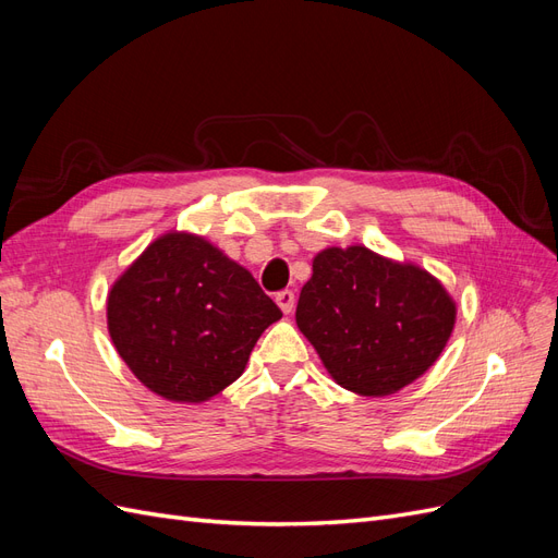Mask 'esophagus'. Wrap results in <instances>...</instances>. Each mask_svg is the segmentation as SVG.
<instances>
[{
	"label": "esophagus",
	"mask_w": 558,
	"mask_h": 558,
	"mask_svg": "<svg viewBox=\"0 0 558 558\" xmlns=\"http://www.w3.org/2000/svg\"><path fill=\"white\" fill-rule=\"evenodd\" d=\"M275 300H277V305H279V310L283 314H291L293 312V307H295V293L293 291H279Z\"/></svg>",
	"instance_id": "1"
}]
</instances>
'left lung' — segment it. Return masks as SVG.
<instances>
[{"label":"left lung","mask_w":558,"mask_h":558,"mask_svg":"<svg viewBox=\"0 0 558 558\" xmlns=\"http://www.w3.org/2000/svg\"><path fill=\"white\" fill-rule=\"evenodd\" d=\"M295 320L328 375L359 396H391L440 359L456 302L414 263L365 246L316 253Z\"/></svg>","instance_id":"8db88e82"}]
</instances>
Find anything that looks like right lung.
Masks as SVG:
<instances>
[{
    "label": "right lung",
    "instance_id": "add662e5",
    "mask_svg": "<svg viewBox=\"0 0 558 558\" xmlns=\"http://www.w3.org/2000/svg\"><path fill=\"white\" fill-rule=\"evenodd\" d=\"M281 310L246 267L199 234L167 232L111 286L107 326L148 391L205 402L242 377Z\"/></svg>",
    "mask_w": 558,
    "mask_h": 558
}]
</instances>
